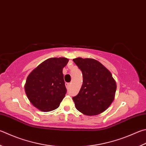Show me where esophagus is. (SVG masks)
Here are the masks:
<instances>
[{"mask_svg":"<svg viewBox=\"0 0 146 146\" xmlns=\"http://www.w3.org/2000/svg\"><path fill=\"white\" fill-rule=\"evenodd\" d=\"M65 85H66V88L68 89L69 87H70V86L71 84H70V83H66V84H65Z\"/></svg>","mask_w":146,"mask_h":146,"instance_id":"obj_1","label":"esophagus"}]
</instances>
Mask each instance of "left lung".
<instances>
[{
  "instance_id": "8db88e82",
  "label": "left lung",
  "mask_w": 146,
  "mask_h": 146,
  "mask_svg": "<svg viewBox=\"0 0 146 146\" xmlns=\"http://www.w3.org/2000/svg\"><path fill=\"white\" fill-rule=\"evenodd\" d=\"M83 75V84L78 94L73 97L78 111L87 115L100 114L114 99L116 83L111 73L96 60L73 59Z\"/></svg>"
}]
</instances>
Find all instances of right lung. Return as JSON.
<instances>
[{
  "mask_svg": "<svg viewBox=\"0 0 146 146\" xmlns=\"http://www.w3.org/2000/svg\"><path fill=\"white\" fill-rule=\"evenodd\" d=\"M64 57L44 60L29 74L26 80V94L34 107L43 112L59 107L67 92L62 69L68 62Z\"/></svg>",
  "mask_w": 146,
  "mask_h": 146,
  "instance_id": "right-lung-1",
  "label": "right lung"
}]
</instances>
